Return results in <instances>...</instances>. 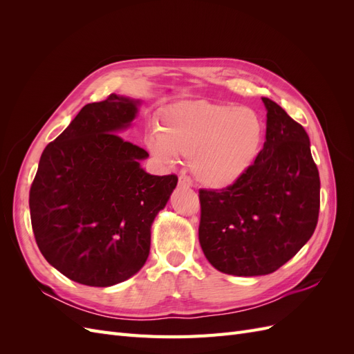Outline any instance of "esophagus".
<instances>
[{
    "label": "esophagus",
    "instance_id": "obj_1",
    "mask_svg": "<svg viewBox=\"0 0 354 354\" xmlns=\"http://www.w3.org/2000/svg\"><path fill=\"white\" fill-rule=\"evenodd\" d=\"M178 186H180V187L189 189V187L194 186V181H192V178H190L189 176H183V174H181V176L178 177Z\"/></svg>",
    "mask_w": 354,
    "mask_h": 354
}]
</instances>
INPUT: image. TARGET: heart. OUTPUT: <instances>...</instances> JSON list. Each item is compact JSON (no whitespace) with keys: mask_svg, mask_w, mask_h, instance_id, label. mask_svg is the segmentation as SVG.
<instances>
[{"mask_svg":"<svg viewBox=\"0 0 354 354\" xmlns=\"http://www.w3.org/2000/svg\"><path fill=\"white\" fill-rule=\"evenodd\" d=\"M263 142V122L255 111L207 100L167 108L147 149L171 162L190 156L196 178L208 187H226L251 167Z\"/></svg>","mask_w":354,"mask_h":354,"instance_id":"b5f03b06","label":"heart"}]
</instances>
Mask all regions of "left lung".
<instances>
[{"label": "left lung", "mask_w": 354, "mask_h": 354, "mask_svg": "<svg viewBox=\"0 0 354 354\" xmlns=\"http://www.w3.org/2000/svg\"><path fill=\"white\" fill-rule=\"evenodd\" d=\"M266 142L254 164L224 189H199V242L217 270L234 276L276 272L316 229L319 171L303 125L263 97Z\"/></svg>", "instance_id": "obj_1"}]
</instances>
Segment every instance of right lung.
I'll list each match as a JSON object with an SVG mask.
<instances>
[{
  "instance_id": "right-lung-1",
  "label": "right lung",
  "mask_w": 354,
  "mask_h": 354,
  "mask_svg": "<svg viewBox=\"0 0 354 354\" xmlns=\"http://www.w3.org/2000/svg\"><path fill=\"white\" fill-rule=\"evenodd\" d=\"M137 104L113 93L85 104L44 149L29 190L41 254L82 285L111 286L142 269L152 223L177 186L176 174L146 173L149 153L118 136Z\"/></svg>"
}]
</instances>
